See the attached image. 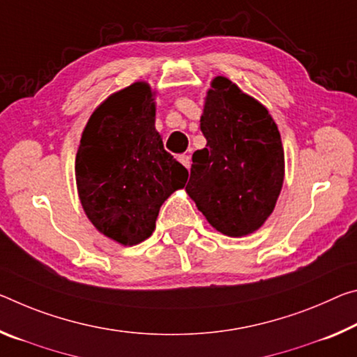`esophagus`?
<instances>
[{
	"label": "esophagus",
	"instance_id": "esophagus-1",
	"mask_svg": "<svg viewBox=\"0 0 357 357\" xmlns=\"http://www.w3.org/2000/svg\"><path fill=\"white\" fill-rule=\"evenodd\" d=\"M178 160L181 162V163H183V165L185 167V168H190V157L189 155H185V154H183V155H179L178 157Z\"/></svg>",
	"mask_w": 357,
	"mask_h": 357
}]
</instances>
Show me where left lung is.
<instances>
[{
    "mask_svg": "<svg viewBox=\"0 0 357 357\" xmlns=\"http://www.w3.org/2000/svg\"><path fill=\"white\" fill-rule=\"evenodd\" d=\"M200 130L206 146L192 155L185 190L220 234L250 235L273 213L284 181L278 127L267 107L218 76L206 93Z\"/></svg>",
    "mask_w": 357,
    "mask_h": 357,
    "instance_id": "obj_1",
    "label": "left lung"
}]
</instances>
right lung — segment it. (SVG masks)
Listing matches in <instances>:
<instances>
[{
	"label": "right lung",
	"instance_id": "obj_1",
	"mask_svg": "<svg viewBox=\"0 0 357 357\" xmlns=\"http://www.w3.org/2000/svg\"><path fill=\"white\" fill-rule=\"evenodd\" d=\"M188 176L163 149L149 84L119 90L90 116L76 154V184L90 222L107 238L123 246L149 238L162 203Z\"/></svg>",
	"mask_w": 357,
	"mask_h": 357
}]
</instances>
